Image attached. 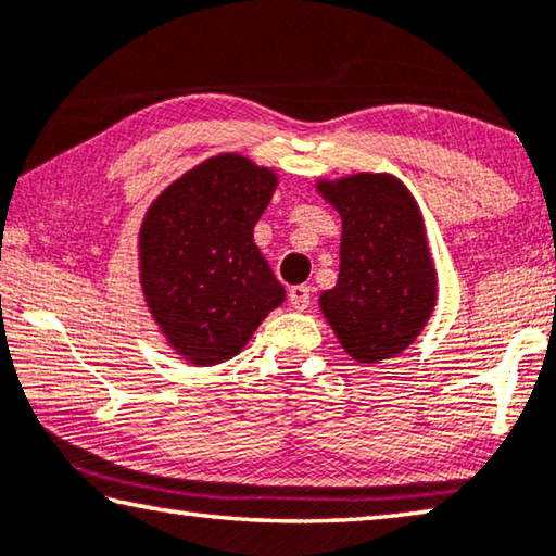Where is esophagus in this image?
I'll return each instance as SVG.
<instances>
[{
	"instance_id": "1",
	"label": "esophagus",
	"mask_w": 556,
	"mask_h": 556,
	"mask_svg": "<svg viewBox=\"0 0 556 556\" xmlns=\"http://www.w3.org/2000/svg\"><path fill=\"white\" fill-rule=\"evenodd\" d=\"M309 302H312V289L309 287H304V285H296V287H292L289 289V304L294 306V309H306V306H309Z\"/></svg>"
}]
</instances>
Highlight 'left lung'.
Returning <instances> with one entry per match:
<instances>
[{
    "label": "left lung",
    "mask_w": 556,
    "mask_h": 556,
    "mask_svg": "<svg viewBox=\"0 0 556 556\" xmlns=\"http://www.w3.org/2000/svg\"><path fill=\"white\" fill-rule=\"evenodd\" d=\"M339 210L341 269L319 304L341 346L361 364L408 346L435 304V269L416 200L391 175L358 173L321 182Z\"/></svg>",
    "instance_id": "8db88e82"
}]
</instances>
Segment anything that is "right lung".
<instances>
[{
  "instance_id": "add662e5",
  "label": "right lung",
  "mask_w": 556,
  "mask_h": 556,
  "mask_svg": "<svg viewBox=\"0 0 556 556\" xmlns=\"http://www.w3.org/2000/svg\"><path fill=\"white\" fill-rule=\"evenodd\" d=\"M277 175L242 155L210 157L157 198L140 227V285L175 351L198 366L240 351L285 287L252 240Z\"/></svg>"
}]
</instances>
